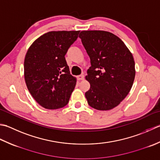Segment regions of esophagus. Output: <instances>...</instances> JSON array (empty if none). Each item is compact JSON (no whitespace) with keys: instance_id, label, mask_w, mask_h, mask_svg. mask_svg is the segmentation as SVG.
Listing matches in <instances>:
<instances>
[{"instance_id":"1","label":"esophagus","mask_w":160,"mask_h":160,"mask_svg":"<svg viewBox=\"0 0 160 160\" xmlns=\"http://www.w3.org/2000/svg\"><path fill=\"white\" fill-rule=\"evenodd\" d=\"M84 77L83 75H80V76H78V79L79 80H84Z\"/></svg>"}]
</instances>
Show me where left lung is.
<instances>
[{
  "mask_svg": "<svg viewBox=\"0 0 160 160\" xmlns=\"http://www.w3.org/2000/svg\"><path fill=\"white\" fill-rule=\"evenodd\" d=\"M79 37L89 56L85 79L87 102L98 110L117 107L130 92L135 77L132 52L119 37L103 30L81 31Z\"/></svg>",
  "mask_w": 160,
  "mask_h": 160,
  "instance_id": "left-lung-1",
  "label": "left lung"
}]
</instances>
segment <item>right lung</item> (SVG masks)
Returning <instances> with one entry per match:
<instances>
[{
	"label": "right lung",
	"instance_id": "right-lung-1",
	"mask_svg": "<svg viewBox=\"0 0 160 160\" xmlns=\"http://www.w3.org/2000/svg\"><path fill=\"white\" fill-rule=\"evenodd\" d=\"M79 30L51 31L37 38L29 47L24 59V78L34 99L48 109L68 104L76 84L65 59L68 49Z\"/></svg>",
	"mask_w": 160,
	"mask_h": 160
}]
</instances>
